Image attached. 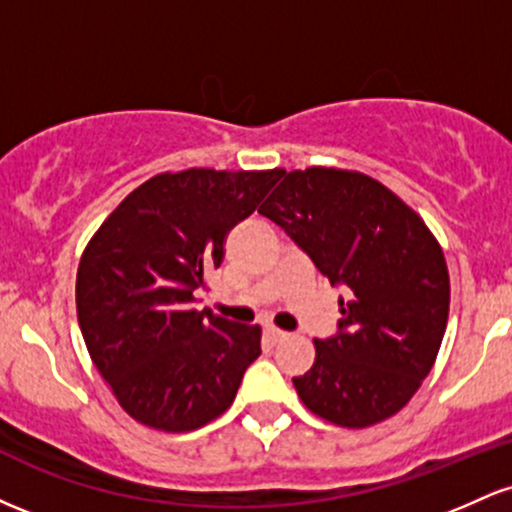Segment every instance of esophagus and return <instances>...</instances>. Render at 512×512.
I'll list each match as a JSON object with an SVG mask.
<instances>
[{
  "label": "esophagus",
  "instance_id": "esophagus-1",
  "mask_svg": "<svg viewBox=\"0 0 512 512\" xmlns=\"http://www.w3.org/2000/svg\"><path fill=\"white\" fill-rule=\"evenodd\" d=\"M286 337H289V334H286L284 330H279V327H267V342H269V344L284 342Z\"/></svg>",
  "mask_w": 512,
  "mask_h": 512
}]
</instances>
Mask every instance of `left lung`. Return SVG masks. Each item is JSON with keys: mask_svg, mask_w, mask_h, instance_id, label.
I'll return each instance as SVG.
<instances>
[{"mask_svg": "<svg viewBox=\"0 0 512 512\" xmlns=\"http://www.w3.org/2000/svg\"><path fill=\"white\" fill-rule=\"evenodd\" d=\"M260 214L349 289L339 334L315 339L313 368L293 378L301 402L344 428L395 416L431 373L448 327L450 274L431 228L380 180L325 166L284 170Z\"/></svg>", "mask_w": 512, "mask_h": 512, "instance_id": "1", "label": "left lung"}]
</instances>
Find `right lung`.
I'll return each mask as SVG.
<instances>
[{"mask_svg": "<svg viewBox=\"0 0 512 512\" xmlns=\"http://www.w3.org/2000/svg\"><path fill=\"white\" fill-rule=\"evenodd\" d=\"M284 175L187 168L158 173L117 204L76 272V315L98 373L139 424L207 426L262 354V327L195 308L226 236Z\"/></svg>", "mask_w": 512, "mask_h": 512, "instance_id": "1", "label": "right lung"}]
</instances>
